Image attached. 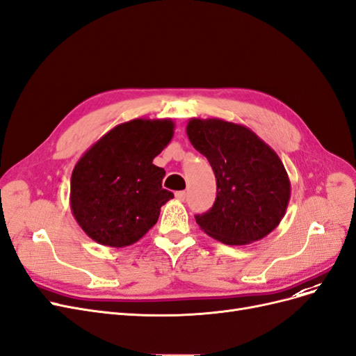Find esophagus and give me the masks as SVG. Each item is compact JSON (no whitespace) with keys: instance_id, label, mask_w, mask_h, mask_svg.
Wrapping results in <instances>:
<instances>
[{"instance_id":"esophagus-1","label":"esophagus","mask_w":356,"mask_h":356,"mask_svg":"<svg viewBox=\"0 0 356 356\" xmlns=\"http://www.w3.org/2000/svg\"><path fill=\"white\" fill-rule=\"evenodd\" d=\"M176 200H179V201H185V200H186V192H185V191H179V192H176Z\"/></svg>"}]
</instances>
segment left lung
Segmentation results:
<instances>
[{
    "instance_id": "1",
    "label": "left lung",
    "mask_w": 356,
    "mask_h": 356,
    "mask_svg": "<svg viewBox=\"0 0 356 356\" xmlns=\"http://www.w3.org/2000/svg\"><path fill=\"white\" fill-rule=\"evenodd\" d=\"M186 134L213 167L217 198L195 216L198 226L226 245H248L280 225L291 200V180L273 148L243 126L221 118H191Z\"/></svg>"
}]
</instances>
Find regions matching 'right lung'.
Wrapping results in <instances>:
<instances>
[{
  "instance_id": "1",
  "label": "right lung",
  "mask_w": 356,
  "mask_h": 356,
  "mask_svg": "<svg viewBox=\"0 0 356 356\" xmlns=\"http://www.w3.org/2000/svg\"><path fill=\"white\" fill-rule=\"evenodd\" d=\"M173 135L170 118H135L107 131L76 163L70 208L92 241L124 248L155 225L175 195L163 189L165 171L152 160Z\"/></svg>"
}]
</instances>
